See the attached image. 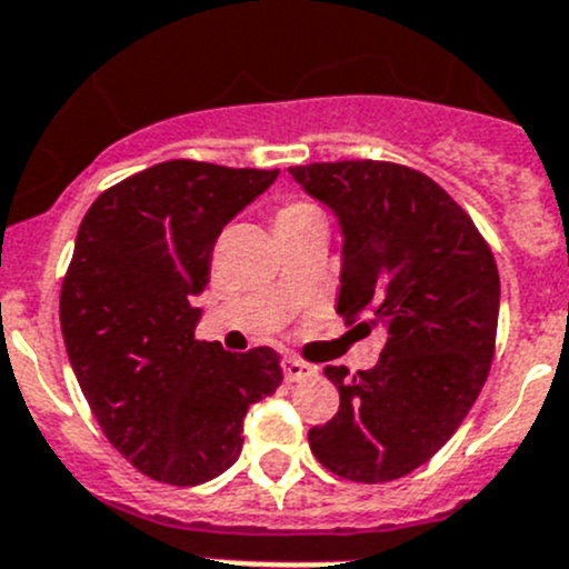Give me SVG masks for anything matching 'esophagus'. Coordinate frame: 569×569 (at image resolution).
<instances>
[{
  "label": "esophagus",
  "instance_id": "1",
  "mask_svg": "<svg viewBox=\"0 0 569 569\" xmlns=\"http://www.w3.org/2000/svg\"><path fill=\"white\" fill-rule=\"evenodd\" d=\"M280 368H283L286 381H302V379H311V376L317 373V368H311V365L300 362V359L295 357H286L283 362H280Z\"/></svg>",
  "mask_w": 569,
  "mask_h": 569
}]
</instances>
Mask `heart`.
Returning a JSON list of instances; mask_svg holds the SVG:
<instances>
[{"label":"heart","mask_w":569,"mask_h":569,"mask_svg":"<svg viewBox=\"0 0 569 569\" xmlns=\"http://www.w3.org/2000/svg\"><path fill=\"white\" fill-rule=\"evenodd\" d=\"M306 219H320V212L309 204V201L289 199L278 207L274 212V224H291V221H306Z\"/></svg>","instance_id":"obj_1"}]
</instances>
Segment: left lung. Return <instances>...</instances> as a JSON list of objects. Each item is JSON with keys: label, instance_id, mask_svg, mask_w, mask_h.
<instances>
[{"label": "left lung", "instance_id": "8db88e82", "mask_svg": "<svg viewBox=\"0 0 569 569\" xmlns=\"http://www.w3.org/2000/svg\"><path fill=\"white\" fill-rule=\"evenodd\" d=\"M289 173L342 224L337 315L387 331L373 370L326 368L339 410L309 429L311 452L345 480H398L452 438L486 385L497 260L469 212L416 168L342 159Z\"/></svg>", "mask_w": 569, "mask_h": 569}]
</instances>
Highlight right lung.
<instances>
[{
	"label": "right lung",
	"instance_id": "1",
	"mask_svg": "<svg viewBox=\"0 0 569 569\" xmlns=\"http://www.w3.org/2000/svg\"><path fill=\"white\" fill-rule=\"evenodd\" d=\"M278 171L168 159L92 201L61 283V333L89 410L137 471L199 486L241 455L247 410L283 381L272 348L201 342L193 295L227 221Z\"/></svg>",
	"mask_w": 569,
	"mask_h": 569
}]
</instances>
